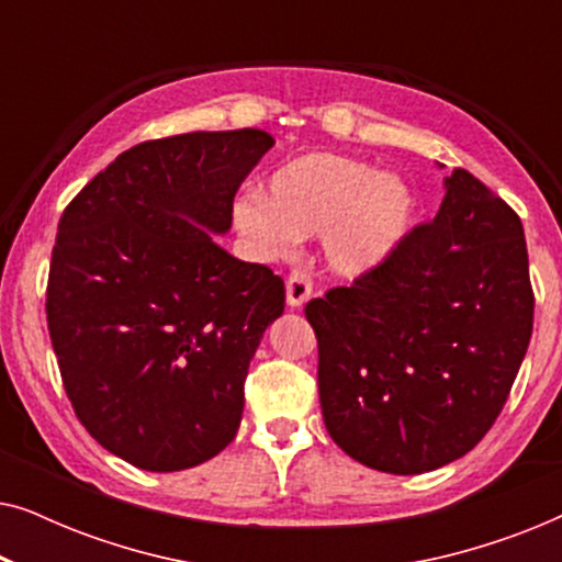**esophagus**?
I'll return each mask as SVG.
<instances>
[{
  "mask_svg": "<svg viewBox=\"0 0 562 562\" xmlns=\"http://www.w3.org/2000/svg\"><path fill=\"white\" fill-rule=\"evenodd\" d=\"M312 294V276L302 266L291 268L286 279V302L289 306H302Z\"/></svg>",
  "mask_w": 562,
  "mask_h": 562,
  "instance_id": "obj_1",
  "label": "esophagus"
}]
</instances>
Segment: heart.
Returning a JSON list of instances; mask_svg holds the SVG:
<instances>
[{
    "instance_id": "obj_1",
    "label": "heart",
    "mask_w": 562,
    "mask_h": 562,
    "mask_svg": "<svg viewBox=\"0 0 562 562\" xmlns=\"http://www.w3.org/2000/svg\"><path fill=\"white\" fill-rule=\"evenodd\" d=\"M237 227L266 258L286 256L299 235L325 233V256L342 276H363L402 248L414 199L402 181L333 150L304 153L268 181V194L235 206Z\"/></svg>"
}]
</instances>
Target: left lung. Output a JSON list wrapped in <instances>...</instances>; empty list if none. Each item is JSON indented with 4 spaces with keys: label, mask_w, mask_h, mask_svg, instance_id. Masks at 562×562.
Returning a JSON list of instances; mask_svg holds the SVG:
<instances>
[{
    "label": "left lung",
    "mask_w": 562,
    "mask_h": 562,
    "mask_svg": "<svg viewBox=\"0 0 562 562\" xmlns=\"http://www.w3.org/2000/svg\"><path fill=\"white\" fill-rule=\"evenodd\" d=\"M435 220L386 263L304 306L337 448L383 473L448 465L483 440L535 319L519 214L456 168Z\"/></svg>",
    "instance_id": "1"
}]
</instances>
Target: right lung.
Instances as JSON below:
<instances>
[{"label":"right lung","instance_id":"1","mask_svg":"<svg viewBox=\"0 0 562 562\" xmlns=\"http://www.w3.org/2000/svg\"><path fill=\"white\" fill-rule=\"evenodd\" d=\"M273 137L263 130L137 143L60 214L45 317L76 417L143 471H183L235 440L243 383L286 291L212 233Z\"/></svg>","mask_w":562,"mask_h":562}]
</instances>
